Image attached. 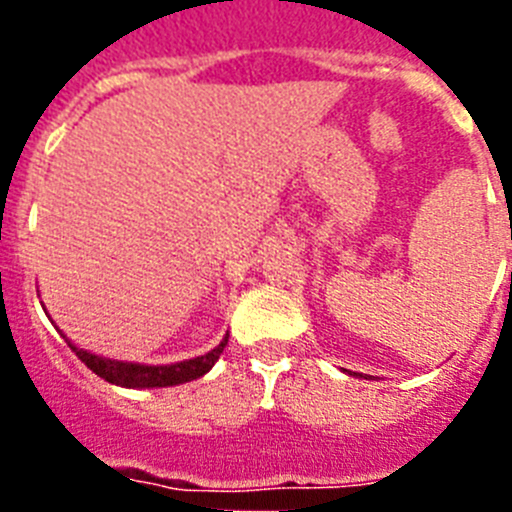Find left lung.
Masks as SVG:
<instances>
[{"label":"left lung","mask_w":512,"mask_h":512,"mask_svg":"<svg viewBox=\"0 0 512 512\" xmlns=\"http://www.w3.org/2000/svg\"><path fill=\"white\" fill-rule=\"evenodd\" d=\"M356 377H361V374H356Z\"/></svg>","instance_id":"1"}]
</instances>
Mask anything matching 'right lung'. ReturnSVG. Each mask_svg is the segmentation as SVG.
<instances>
[{
	"instance_id": "add662e5",
	"label": "right lung",
	"mask_w": 512,
	"mask_h": 512,
	"mask_svg": "<svg viewBox=\"0 0 512 512\" xmlns=\"http://www.w3.org/2000/svg\"><path fill=\"white\" fill-rule=\"evenodd\" d=\"M66 338V336H63ZM66 343L71 346L76 356H79L84 364L92 369L97 377H102L104 382L117 384V387H128V390H153V387H174V384L192 382V379H200L210 372L215 361L220 359L223 348L228 346V333L220 343H217L212 351H207L205 356H194L187 361H176V364H138V361H117L107 359V356H99L87 351V348H79L76 343H71L66 338Z\"/></svg>"
}]
</instances>
